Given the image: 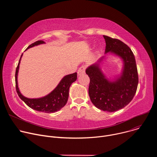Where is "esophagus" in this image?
Returning <instances> with one entry per match:
<instances>
[{
	"label": "esophagus",
	"instance_id": "1",
	"mask_svg": "<svg viewBox=\"0 0 157 157\" xmlns=\"http://www.w3.org/2000/svg\"><path fill=\"white\" fill-rule=\"evenodd\" d=\"M85 69H86L85 66H81L80 68H79L78 71V75H81L85 73Z\"/></svg>",
	"mask_w": 157,
	"mask_h": 157
}]
</instances>
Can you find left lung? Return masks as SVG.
Listing matches in <instances>:
<instances>
[{"label":"left lung","instance_id":"1","mask_svg":"<svg viewBox=\"0 0 157 157\" xmlns=\"http://www.w3.org/2000/svg\"><path fill=\"white\" fill-rule=\"evenodd\" d=\"M105 41V53L111 52L124 61L122 75L114 82L108 81L101 73L98 64L86 70L90 78L89 96L93 104L104 111H117L125 107L135 96L139 76L135 56L131 49L122 41L103 35Z\"/></svg>","mask_w":157,"mask_h":157}]
</instances>
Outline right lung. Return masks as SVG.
I'll list each match as a JSON object with an SVG mask.
<instances>
[{
	"label": "right lung",
	"mask_w": 157,
	"mask_h": 157,
	"mask_svg": "<svg viewBox=\"0 0 157 157\" xmlns=\"http://www.w3.org/2000/svg\"><path fill=\"white\" fill-rule=\"evenodd\" d=\"M44 43V42L43 40L36 41L30 44L27 49ZM21 56L22 54L20 56L15 71V88L19 98L30 108L37 111L42 112V113H53L60 110L66 105L67 101H68L69 89L71 84L76 80L77 73L64 76L57 87L47 96L39 99H29L21 95L19 91L17 84V74Z\"/></svg>",
	"instance_id": "add662e5"
}]
</instances>
